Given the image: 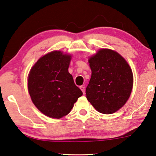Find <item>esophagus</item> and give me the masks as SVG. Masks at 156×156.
Instances as JSON below:
<instances>
[{"label": "esophagus", "instance_id": "obj_1", "mask_svg": "<svg viewBox=\"0 0 156 156\" xmlns=\"http://www.w3.org/2000/svg\"><path fill=\"white\" fill-rule=\"evenodd\" d=\"M80 89L81 90H82V92H83V94H85V87H83V86H80Z\"/></svg>", "mask_w": 156, "mask_h": 156}]
</instances>
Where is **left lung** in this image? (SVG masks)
Instances as JSON below:
<instances>
[{
	"label": "left lung",
	"instance_id": "1",
	"mask_svg": "<svg viewBox=\"0 0 156 156\" xmlns=\"http://www.w3.org/2000/svg\"><path fill=\"white\" fill-rule=\"evenodd\" d=\"M92 75L86 87V98L100 113L109 115L122 107L130 97L133 73L117 52L102 49L90 57Z\"/></svg>",
	"mask_w": 156,
	"mask_h": 156
}]
</instances>
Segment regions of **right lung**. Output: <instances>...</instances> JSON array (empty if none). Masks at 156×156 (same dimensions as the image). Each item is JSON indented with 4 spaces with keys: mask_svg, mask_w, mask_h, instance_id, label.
Listing matches in <instances>:
<instances>
[{
    "mask_svg": "<svg viewBox=\"0 0 156 156\" xmlns=\"http://www.w3.org/2000/svg\"><path fill=\"white\" fill-rule=\"evenodd\" d=\"M71 56L54 51L37 61L28 76V91L37 108L54 119L67 115L83 95L69 72Z\"/></svg>",
    "mask_w": 156,
    "mask_h": 156,
    "instance_id": "right-lung-1",
    "label": "right lung"
}]
</instances>
